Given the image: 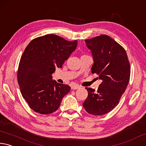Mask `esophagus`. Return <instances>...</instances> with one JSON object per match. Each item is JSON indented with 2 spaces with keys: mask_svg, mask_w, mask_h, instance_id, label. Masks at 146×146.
I'll use <instances>...</instances> for the list:
<instances>
[{
  "mask_svg": "<svg viewBox=\"0 0 146 146\" xmlns=\"http://www.w3.org/2000/svg\"><path fill=\"white\" fill-rule=\"evenodd\" d=\"M81 86L80 85H72L71 86V88L72 89V90H77V89L80 88Z\"/></svg>",
  "mask_w": 146,
  "mask_h": 146,
  "instance_id": "obj_1",
  "label": "esophagus"
}]
</instances>
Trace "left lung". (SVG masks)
Returning <instances> with one entry per match:
<instances>
[{"instance_id":"1","label":"left lung","mask_w":146,"mask_h":146,"mask_svg":"<svg viewBox=\"0 0 146 146\" xmlns=\"http://www.w3.org/2000/svg\"><path fill=\"white\" fill-rule=\"evenodd\" d=\"M94 61L92 73L101 80L98 91L86 87L88 97L83 106L88 113L101 115L111 111L126 90L130 77V65L126 50L108 35L85 40Z\"/></svg>"}]
</instances>
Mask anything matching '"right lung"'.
<instances>
[{
  "instance_id": "add662e5",
  "label": "right lung",
  "mask_w": 146,
  "mask_h": 146,
  "mask_svg": "<svg viewBox=\"0 0 146 146\" xmlns=\"http://www.w3.org/2000/svg\"><path fill=\"white\" fill-rule=\"evenodd\" d=\"M78 45L56 35L33 39L20 58L17 72L22 96L30 108L47 115L57 110L61 100L70 90L67 85L52 80L56 68H61Z\"/></svg>"
}]
</instances>
